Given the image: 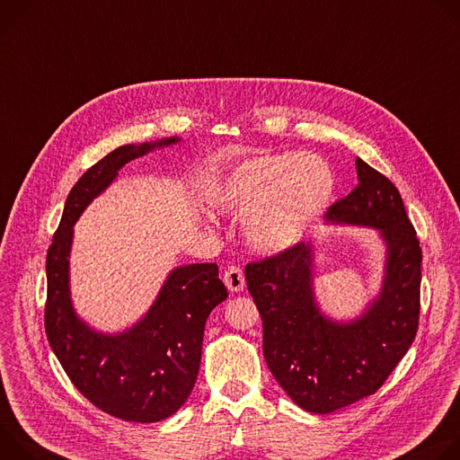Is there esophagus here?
<instances>
[{
    "label": "esophagus",
    "mask_w": 460,
    "mask_h": 460,
    "mask_svg": "<svg viewBox=\"0 0 460 460\" xmlns=\"http://www.w3.org/2000/svg\"><path fill=\"white\" fill-rule=\"evenodd\" d=\"M223 281L228 287V290H232V292H241L244 288V274L239 267H228L225 270Z\"/></svg>",
    "instance_id": "esophagus-1"
}]
</instances>
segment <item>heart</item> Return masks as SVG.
I'll return each instance as SVG.
<instances>
[{
    "label": "heart",
    "instance_id": "obj_1",
    "mask_svg": "<svg viewBox=\"0 0 460 460\" xmlns=\"http://www.w3.org/2000/svg\"><path fill=\"white\" fill-rule=\"evenodd\" d=\"M336 188L316 153H267L234 166L208 191L212 207L243 216V234L265 253L296 244L322 216Z\"/></svg>",
    "mask_w": 460,
    "mask_h": 460
}]
</instances>
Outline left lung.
Here are the masks:
<instances>
[{"instance_id":"obj_1","label":"left lung","mask_w":460,"mask_h":460,"mask_svg":"<svg viewBox=\"0 0 460 460\" xmlns=\"http://www.w3.org/2000/svg\"><path fill=\"white\" fill-rule=\"evenodd\" d=\"M358 186L329 208L334 225L378 230L384 283L362 316L334 322L314 296V244L297 243L244 267L263 320V354L283 391L309 413H332L376 393L411 347L420 314L422 248L396 186L360 157Z\"/></svg>"}]
</instances>
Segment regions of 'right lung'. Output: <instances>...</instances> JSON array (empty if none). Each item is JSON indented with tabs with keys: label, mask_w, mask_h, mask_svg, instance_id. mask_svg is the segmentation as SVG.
<instances>
[{
	"label": "right lung",
	"mask_w": 460,
	"mask_h": 460,
	"mask_svg": "<svg viewBox=\"0 0 460 460\" xmlns=\"http://www.w3.org/2000/svg\"><path fill=\"white\" fill-rule=\"evenodd\" d=\"M179 140L170 137L140 146L126 144L93 164L69 191L47 252L49 345L75 387L93 405L128 422H159L181 410L197 380L204 325L228 292L216 263L177 267L140 322L119 334L98 332L73 309V226L89 202L117 179L122 166Z\"/></svg>",
	"instance_id": "add662e5"
}]
</instances>
